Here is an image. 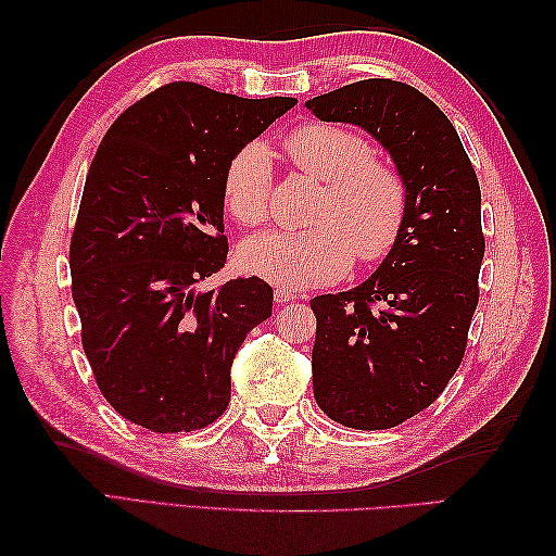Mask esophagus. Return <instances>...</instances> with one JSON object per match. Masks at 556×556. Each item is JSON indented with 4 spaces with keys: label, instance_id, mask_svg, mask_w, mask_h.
<instances>
[{
    "label": "esophagus",
    "instance_id": "esophagus-1",
    "mask_svg": "<svg viewBox=\"0 0 556 556\" xmlns=\"http://www.w3.org/2000/svg\"><path fill=\"white\" fill-rule=\"evenodd\" d=\"M293 299H296V291H291V289H275V301L277 303H291Z\"/></svg>",
    "mask_w": 556,
    "mask_h": 556
}]
</instances>
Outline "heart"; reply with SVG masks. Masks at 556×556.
Listing matches in <instances>:
<instances>
[{
  "mask_svg": "<svg viewBox=\"0 0 556 556\" xmlns=\"http://www.w3.org/2000/svg\"><path fill=\"white\" fill-rule=\"evenodd\" d=\"M289 157L325 181L313 229L265 231L239 248V265L281 289H311L346 275L356 255L375 263L404 231L408 188L394 167L375 160L370 140L339 124H303L287 136ZM224 205L245 227L267 219L271 164L263 143L243 146L224 172Z\"/></svg>",
  "mask_w": 556,
  "mask_h": 556,
  "instance_id": "1",
  "label": "heart"
}]
</instances>
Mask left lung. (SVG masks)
Here are the masks:
<instances>
[{
    "mask_svg": "<svg viewBox=\"0 0 556 556\" xmlns=\"http://www.w3.org/2000/svg\"><path fill=\"white\" fill-rule=\"evenodd\" d=\"M305 108L365 128L408 188L404 231L375 275L311 301L317 406L387 430L428 408L464 361L485 255L478 176L446 114L401 80H358Z\"/></svg>",
    "mask_w": 556,
    "mask_h": 556,
    "instance_id": "1",
    "label": "left lung"
}]
</instances>
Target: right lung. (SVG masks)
Returning <instances> with one entry per match:
<instances>
[{"mask_svg": "<svg viewBox=\"0 0 556 556\" xmlns=\"http://www.w3.org/2000/svg\"><path fill=\"white\" fill-rule=\"evenodd\" d=\"M296 102L176 80L102 138L71 236V293L102 396L140 428L191 432L229 406L231 363L271 315V287L198 285L227 263V164Z\"/></svg>", "mask_w": 556, "mask_h": 556, "instance_id": "add662e5", "label": "right lung"}]
</instances>
